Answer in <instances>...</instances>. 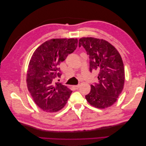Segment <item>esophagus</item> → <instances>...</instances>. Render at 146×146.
I'll return each mask as SVG.
<instances>
[{
	"label": "esophagus",
	"mask_w": 146,
	"mask_h": 146,
	"mask_svg": "<svg viewBox=\"0 0 146 146\" xmlns=\"http://www.w3.org/2000/svg\"><path fill=\"white\" fill-rule=\"evenodd\" d=\"M79 87H80V85H75V86H74V88H75V89H76V90H78V88H79Z\"/></svg>",
	"instance_id": "esophagus-1"
}]
</instances>
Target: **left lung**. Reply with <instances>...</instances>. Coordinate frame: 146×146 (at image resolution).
I'll return each mask as SVG.
<instances>
[{
    "mask_svg": "<svg viewBox=\"0 0 146 146\" xmlns=\"http://www.w3.org/2000/svg\"><path fill=\"white\" fill-rule=\"evenodd\" d=\"M85 48L90 58V72L98 74V82L91 85L90 93L85 96L90 105L106 108L113 105L122 91L125 72L121 56L116 48L104 39L83 37L78 46Z\"/></svg>",
    "mask_w": 146,
    "mask_h": 146,
    "instance_id": "obj_1",
    "label": "left lung"
}]
</instances>
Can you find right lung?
<instances>
[{
	"label": "right lung",
	"mask_w": 146,
	"mask_h": 146,
	"mask_svg": "<svg viewBox=\"0 0 146 146\" xmlns=\"http://www.w3.org/2000/svg\"><path fill=\"white\" fill-rule=\"evenodd\" d=\"M77 39H51L39 46L31 58L27 74L28 90L38 107L54 113L67 103L72 91L54 80L61 76L60 63L76 49Z\"/></svg>",
	"instance_id": "right-lung-1"
}]
</instances>
